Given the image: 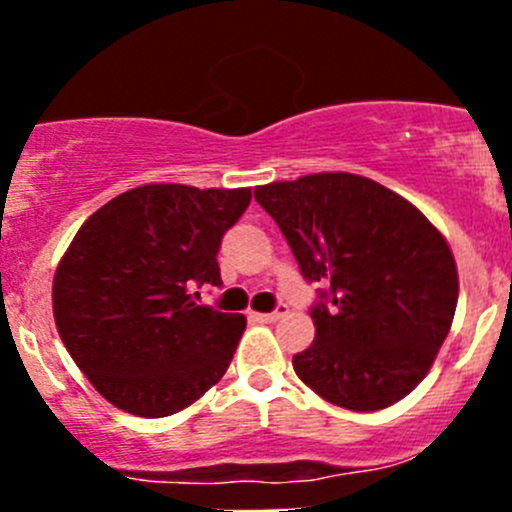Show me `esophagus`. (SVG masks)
Masks as SVG:
<instances>
[{
  "label": "esophagus",
  "instance_id": "34e87169",
  "mask_svg": "<svg viewBox=\"0 0 512 512\" xmlns=\"http://www.w3.org/2000/svg\"><path fill=\"white\" fill-rule=\"evenodd\" d=\"M285 314H287V307H285V304H280V307H277L275 312H265V314L257 312L255 317L260 319V322H270V324H272V322H280V319L285 317Z\"/></svg>",
  "mask_w": 512,
  "mask_h": 512
}]
</instances>
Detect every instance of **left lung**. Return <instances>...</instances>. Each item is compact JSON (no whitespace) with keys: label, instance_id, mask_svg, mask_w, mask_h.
Instances as JSON below:
<instances>
[{"label":"left lung","instance_id":"obj_1","mask_svg":"<svg viewBox=\"0 0 512 512\" xmlns=\"http://www.w3.org/2000/svg\"><path fill=\"white\" fill-rule=\"evenodd\" d=\"M309 282L329 287L312 309L314 342L292 356L299 379L334 406L379 411L416 389L458 304L446 237L394 190L354 173L257 185Z\"/></svg>","mask_w":512,"mask_h":512}]
</instances>
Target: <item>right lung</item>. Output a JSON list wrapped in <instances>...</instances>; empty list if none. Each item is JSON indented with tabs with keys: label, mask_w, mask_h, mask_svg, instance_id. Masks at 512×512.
Returning a JSON list of instances; mask_svg holds the SVG:
<instances>
[{
	"label": "right lung",
	"mask_w": 512,
	"mask_h": 512,
	"mask_svg": "<svg viewBox=\"0 0 512 512\" xmlns=\"http://www.w3.org/2000/svg\"><path fill=\"white\" fill-rule=\"evenodd\" d=\"M250 198V188L138 185L66 247L51 287L56 329L116 409L178 414L223 379L247 319L198 304L193 287L223 285L220 242Z\"/></svg>",
	"instance_id": "add662e5"
}]
</instances>
